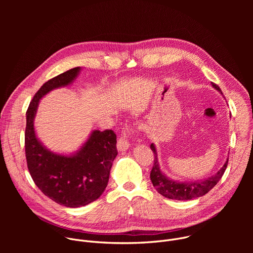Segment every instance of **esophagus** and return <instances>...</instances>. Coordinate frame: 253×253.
Wrapping results in <instances>:
<instances>
[{
  "mask_svg": "<svg viewBox=\"0 0 253 253\" xmlns=\"http://www.w3.org/2000/svg\"><path fill=\"white\" fill-rule=\"evenodd\" d=\"M132 129L129 126H126L124 130L122 131V134L117 142V149L118 151H126L129 148L130 142H129V136L131 134Z\"/></svg>",
  "mask_w": 253,
  "mask_h": 253,
  "instance_id": "1",
  "label": "esophagus"
}]
</instances>
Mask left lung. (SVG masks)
<instances>
[{
    "label": "left lung",
    "instance_id": "left-lung-1",
    "mask_svg": "<svg viewBox=\"0 0 253 253\" xmlns=\"http://www.w3.org/2000/svg\"><path fill=\"white\" fill-rule=\"evenodd\" d=\"M211 84L216 90L219 91L222 94V91L218 87V85L214 84L213 82ZM150 148L154 153V163L150 173V179L152 181V184L156 188L158 193H160L161 195L169 199L190 200V199H194V198L205 195L218 183V181L223 176L228 164V158H227L225 164L217 173L211 177L201 180V181L179 182V181H175L173 179L167 178L162 173V171L160 170V166L157 158V152H156L154 144H151Z\"/></svg>",
    "mask_w": 253,
    "mask_h": 253
}]
</instances>
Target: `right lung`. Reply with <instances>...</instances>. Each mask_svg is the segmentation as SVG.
<instances>
[{"mask_svg":"<svg viewBox=\"0 0 253 253\" xmlns=\"http://www.w3.org/2000/svg\"><path fill=\"white\" fill-rule=\"evenodd\" d=\"M76 67L47 81L35 94L27 110L25 152L33 181L50 199L66 207H80L98 199L109 181L110 170L118 154L113 130H94L82 148L73 155L51 152L36 137L34 119L40 99L51 90L74 81Z\"/></svg>","mask_w":253,"mask_h":253,"instance_id":"right-lung-1","label":"right lung"}]
</instances>
